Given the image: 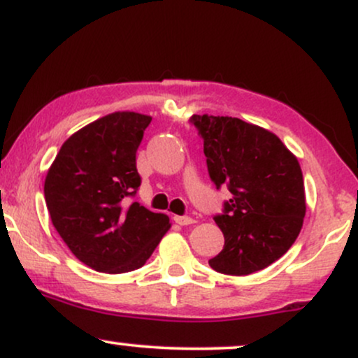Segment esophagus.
Listing matches in <instances>:
<instances>
[{"mask_svg": "<svg viewBox=\"0 0 358 358\" xmlns=\"http://www.w3.org/2000/svg\"><path fill=\"white\" fill-rule=\"evenodd\" d=\"M175 222L178 225H190V224H195V219H192V217H187V215H175L173 217Z\"/></svg>", "mask_w": 358, "mask_h": 358, "instance_id": "34e87169", "label": "esophagus"}]
</instances>
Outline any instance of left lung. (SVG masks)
Returning <instances> with one entry per match:
<instances>
[{
    "label": "left lung",
    "mask_w": 358,
    "mask_h": 358,
    "mask_svg": "<svg viewBox=\"0 0 358 358\" xmlns=\"http://www.w3.org/2000/svg\"><path fill=\"white\" fill-rule=\"evenodd\" d=\"M203 138L207 168L231 199L213 217L224 249L212 269L245 276L268 268L294 244L306 213L305 182L298 158L276 134L239 117L192 116Z\"/></svg>",
    "instance_id": "8db88e82"
}]
</instances>
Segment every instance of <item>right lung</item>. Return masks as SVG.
<instances>
[{"label":"right lung","mask_w":358,"mask_h":358,"mask_svg":"<svg viewBox=\"0 0 358 358\" xmlns=\"http://www.w3.org/2000/svg\"><path fill=\"white\" fill-rule=\"evenodd\" d=\"M150 122L131 110L108 114L73 133L48 168L43 192L53 227L99 273L141 268L171 227L165 213L127 200L141 185L136 151Z\"/></svg>","instance_id":"1"}]
</instances>
